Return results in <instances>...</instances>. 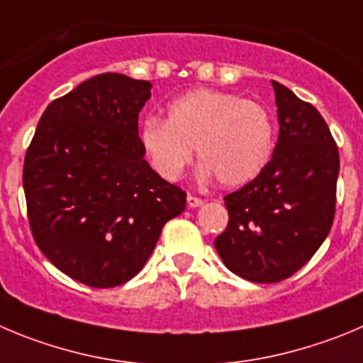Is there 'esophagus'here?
<instances>
[{
	"label": "esophagus",
	"mask_w": 363,
	"mask_h": 363,
	"mask_svg": "<svg viewBox=\"0 0 363 363\" xmlns=\"http://www.w3.org/2000/svg\"><path fill=\"white\" fill-rule=\"evenodd\" d=\"M186 202H188V206L189 208H201L202 204H204V201H202V199H197V197H193V195H188V197H186Z\"/></svg>",
	"instance_id": "esophagus-1"
}]
</instances>
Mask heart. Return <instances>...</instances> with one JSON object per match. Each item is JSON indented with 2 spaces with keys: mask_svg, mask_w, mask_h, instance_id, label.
<instances>
[{
  "mask_svg": "<svg viewBox=\"0 0 363 363\" xmlns=\"http://www.w3.org/2000/svg\"><path fill=\"white\" fill-rule=\"evenodd\" d=\"M140 141L154 170L177 181L193 157L201 177L235 188L258 177L274 152V121L258 101L213 89H193L170 101L166 120L147 118Z\"/></svg>",
  "mask_w": 363,
  "mask_h": 363,
  "instance_id": "b5f03b06",
  "label": "heart"
}]
</instances>
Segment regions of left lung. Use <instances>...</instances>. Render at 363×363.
<instances>
[{"label":"left lung","instance_id":"left-lung-1","mask_svg":"<svg viewBox=\"0 0 363 363\" xmlns=\"http://www.w3.org/2000/svg\"><path fill=\"white\" fill-rule=\"evenodd\" d=\"M279 135L258 177L225 201L228 229L215 247L223 265L252 283H277L317 252L333 225L340 161L326 121L274 82Z\"/></svg>","mask_w":363,"mask_h":363}]
</instances>
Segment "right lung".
<instances>
[{
    "label": "right lung",
    "mask_w": 363,
    "mask_h": 363,
    "mask_svg": "<svg viewBox=\"0 0 363 363\" xmlns=\"http://www.w3.org/2000/svg\"><path fill=\"white\" fill-rule=\"evenodd\" d=\"M152 84L101 73L46 107L23 168L33 240L60 272L94 289L143 269L186 193L145 159L138 116Z\"/></svg>",
    "instance_id": "right-lung-1"
}]
</instances>
